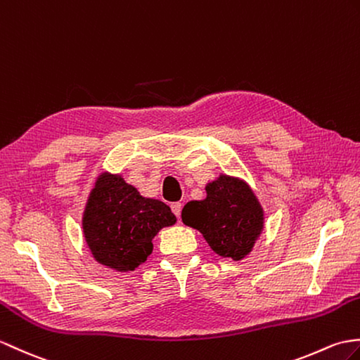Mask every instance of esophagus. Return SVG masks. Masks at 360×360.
Returning a JSON list of instances; mask_svg holds the SVG:
<instances>
[{
    "instance_id": "34e87169",
    "label": "esophagus",
    "mask_w": 360,
    "mask_h": 360,
    "mask_svg": "<svg viewBox=\"0 0 360 360\" xmlns=\"http://www.w3.org/2000/svg\"><path fill=\"white\" fill-rule=\"evenodd\" d=\"M181 210H182L181 202H173V204H172V212L174 213V216H176L178 219L181 218Z\"/></svg>"
}]
</instances>
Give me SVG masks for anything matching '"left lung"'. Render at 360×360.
Here are the masks:
<instances>
[{
  "label": "left lung",
  "instance_id": "8db88e82",
  "mask_svg": "<svg viewBox=\"0 0 360 360\" xmlns=\"http://www.w3.org/2000/svg\"><path fill=\"white\" fill-rule=\"evenodd\" d=\"M207 198L182 208V222L202 233L216 255L240 261L264 230V210L252 187L229 174L207 184Z\"/></svg>",
  "mask_w": 360,
  "mask_h": 360
}]
</instances>
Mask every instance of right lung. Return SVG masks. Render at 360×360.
I'll return each instance as SVG.
<instances>
[{"label": "right lung", "instance_id": "right-lung-1", "mask_svg": "<svg viewBox=\"0 0 360 360\" xmlns=\"http://www.w3.org/2000/svg\"><path fill=\"white\" fill-rule=\"evenodd\" d=\"M176 222L162 200L144 198L121 174L101 173L91 188L82 231L98 264L133 271L147 261L158 231Z\"/></svg>", "mask_w": 360, "mask_h": 360}]
</instances>
